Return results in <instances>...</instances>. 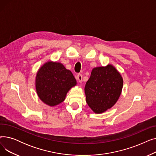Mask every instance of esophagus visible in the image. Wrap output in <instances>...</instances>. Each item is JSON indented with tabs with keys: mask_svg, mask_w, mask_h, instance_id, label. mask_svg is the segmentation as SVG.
I'll list each match as a JSON object with an SVG mask.
<instances>
[{
	"mask_svg": "<svg viewBox=\"0 0 156 156\" xmlns=\"http://www.w3.org/2000/svg\"><path fill=\"white\" fill-rule=\"evenodd\" d=\"M76 78H77V80H78V81H79L80 83L82 82V78H83V77H82V75H80V74H79V75H78Z\"/></svg>",
	"mask_w": 156,
	"mask_h": 156,
	"instance_id": "obj_1",
	"label": "esophagus"
}]
</instances>
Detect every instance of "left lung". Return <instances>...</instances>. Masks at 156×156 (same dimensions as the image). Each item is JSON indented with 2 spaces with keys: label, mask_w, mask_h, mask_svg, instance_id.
I'll return each instance as SVG.
<instances>
[{
  "label": "left lung",
  "mask_w": 156,
  "mask_h": 156,
  "mask_svg": "<svg viewBox=\"0 0 156 156\" xmlns=\"http://www.w3.org/2000/svg\"><path fill=\"white\" fill-rule=\"evenodd\" d=\"M123 79L111 64L94 68L85 87L86 101L96 114H101L114 105L121 95Z\"/></svg>",
  "instance_id": "1"
}]
</instances>
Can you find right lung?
Here are the masks:
<instances>
[{
    "instance_id": "add662e5",
    "label": "right lung",
    "mask_w": 156,
    "mask_h": 156,
    "mask_svg": "<svg viewBox=\"0 0 156 156\" xmlns=\"http://www.w3.org/2000/svg\"><path fill=\"white\" fill-rule=\"evenodd\" d=\"M76 84L71 71L57 61L45 62L38 69L35 77V88L38 98L51 107L62 102L70 89Z\"/></svg>"
}]
</instances>
